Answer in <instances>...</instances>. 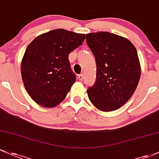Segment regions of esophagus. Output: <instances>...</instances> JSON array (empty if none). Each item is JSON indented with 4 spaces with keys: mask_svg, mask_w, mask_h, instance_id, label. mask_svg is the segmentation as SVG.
I'll list each match as a JSON object with an SVG mask.
<instances>
[{
    "mask_svg": "<svg viewBox=\"0 0 159 159\" xmlns=\"http://www.w3.org/2000/svg\"><path fill=\"white\" fill-rule=\"evenodd\" d=\"M84 75L83 74L78 75V79H79L80 81H82V80L84 79Z\"/></svg>",
    "mask_w": 159,
    "mask_h": 159,
    "instance_id": "34e87169",
    "label": "esophagus"
}]
</instances>
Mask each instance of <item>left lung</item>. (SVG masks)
Masks as SVG:
<instances>
[{
	"label": "left lung",
	"instance_id": "obj_1",
	"mask_svg": "<svg viewBox=\"0 0 159 159\" xmlns=\"http://www.w3.org/2000/svg\"><path fill=\"white\" fill-rule=\"evenodd\" d=\"M97 65L96 81L87 90L99 110L121 108L132 97L140 78L141 68L134 45L127 38L108 31L86 35Z\"/></svg>",
	"mask_w": 159,
	"mask_h": 159
}]
</instances>
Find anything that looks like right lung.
Here are the masks:
<instances>
[{
    "label": "right lung",
    "instance_id": "obj_1",
    "mask_svg": "<svg viewBox=\"0 0 159 159\" xmlns=\"http://www.w3.org/2000/svg\"><path fill=\"white\" fill-rule=\"evenodd\" d=\"M84 39V34L58 29L29 43L21 62V75L26 91L36 103L53 108L66 98L76 81L69 54Z\"/></svg>",
    "mask_w": 159,
    "mask_h": 159
}]
</instances>
